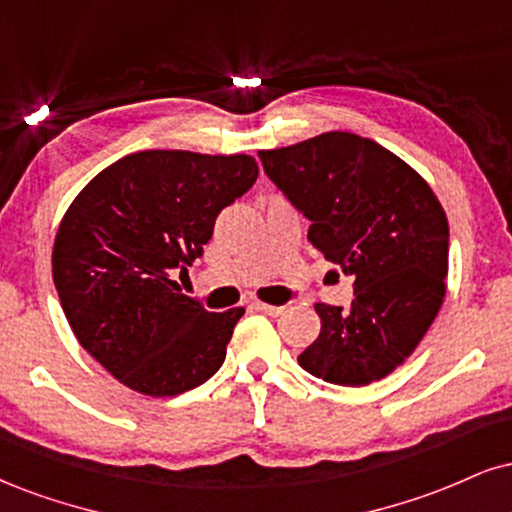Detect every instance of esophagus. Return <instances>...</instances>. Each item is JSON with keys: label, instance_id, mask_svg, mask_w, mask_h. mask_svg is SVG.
<instances>
[{"label": "esophagus", "instance_id": "obj_1", "mask_svg": "<svg viewBox=\"0 0 512 512\" xmlns=\"http://www.w3.org/2000/svg\"><path fill=\"white\" fill-rule=\"evenodd\" d=\"M255 310H257V312H264V315H269V317H279V315H283V310H286V307H283V305L255 303Z\"/></svg>", "mask_w": 512, "mask_h": 512}]
</instances>
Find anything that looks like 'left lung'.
<instances>
[{"label": "left lung", "instance_id": "1", "mask_svg": "<svg viewBox=\"0 0 512 512\" xmlns=\"http://www.w3.org/2000/svg\"><path fill=\"white\" fill-rule=\"evenodd\" d=\"M264 174L310 219L307 238L353 276V303H317L300 367L341 386L384 379L412 355L446 295L448 219L429 183L369 138L331 131L260 152Z\"/></svg>", "mask_w": 512, "mask_h": 512}]
</instances>
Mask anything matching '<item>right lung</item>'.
Instances as JSON below:
<instances>
[{"instance_id": "right-lung-1", "label": "right lung", "mask_w": 512, "mask_h": 512, "mask_svg": "<svg viewBox=\"0 0 512 512\" xmlns=\"http://www.w3.org/2000/svg\"><path fill=\"white\" fill-rule=\"evenodd\" d=\"M248 155L143 150L100 171L61 219L52 276L78 343L128 389L178 396L224 365L243 307L181 293L219 212L257 181Z\"/></svg>"}]
</instances>
